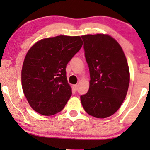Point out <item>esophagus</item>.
<instances>
[{"mask_svg":"<svg viewBox=\"0 0 150 150\" xmlns=\"http://www.w3.org/2000/svg\"><path fill=\"white\" fill-rule=\"evenodd\" d=\"M77 88H78V85H73V89H74V91H75V92H76V91L77 90Z\"/></svg>","mask_w":150,"mask_h":150,"instance_id":"1","label":"esophagus"}]
</instances>
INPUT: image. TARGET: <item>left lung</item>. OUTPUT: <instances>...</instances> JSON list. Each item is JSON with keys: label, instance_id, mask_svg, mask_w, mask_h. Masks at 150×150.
Listing matches in <instances>:
<instances>
[{"label": "left lung", "instance_id": "left-lung-1", "mask_svg": "<svg viewBox=\"0 0 150 150\" xmlns=\"http://www.w3.org/2000/svg\"><path fill=\"white\" fill-rule=\"evenodd\" d=\"M90 81L87 93L80 96L85 111L104 118L115 113L126 97L130 72L121 46L111 36H82Z\"/></svg>", "mask_w": 150, "mask_h": 150}]
</instances>
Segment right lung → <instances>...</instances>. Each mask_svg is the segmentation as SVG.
Wrapping results in <instances>:
<instances>
[{
  "instance_id": "add662e5",
  "label": "right lung",
  "mask_w": 150,
  "mask_h": 150,
  "mask_svg": "<svg viewBox=\"0 0 150 150\" xmlns=\"http://www.w3.org/2000/svg\"><path fill=\"white\" fill-rule=\"evenodd\" d=\"M80 37L57 36L36 43L26 55L22 69V86L35 111L51 116L63 110L72 95L66 65L80 51Z\"/></svg>"
}]
</instances>
